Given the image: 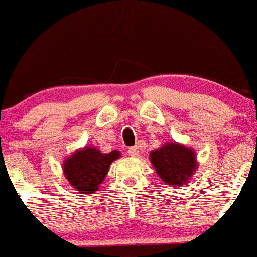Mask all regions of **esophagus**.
<instances>
[{"label":"esophagus","instance_id":"34e87169","mask_svg":"<svg viewBox=\"0 0 257 257\" xmlns=\"http://www.w3.org/2000/svg\"><path fill=\"white\" fill-rule=\"evenodd\" d=\"M127 153H128V156H132V157H136V156L140 153L139 147H137V146L128 147V148H127Z\"/></svg>","mask_w":257,"mask_h":257}]
</instances>
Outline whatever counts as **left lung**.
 <instances>
[{
	"label": "left lung",
	"instance_id": "8db88e82",
	"mask_svg": "<svg viewBox=\"0 0 257 257\" xmlns=\"http://www.w3.org/2000/svg\"><path fill=\"white\" fill-rule=\"evenodd\" d=\"M151 162L158 176L169 186H184L197 168L195 153L192 148L169 142L151 152Z\"/></svg>",
	"mask_w": 257,
	"mask_h": 257
}]
</instances>
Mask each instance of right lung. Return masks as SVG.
<instances>
[{
    "label": "right lung",
    "instance_id": "1",
    "mask_svg": "<svg viewBox=\"0 0 257 257\" xmlns=\"http://www.w3.org/2000/svg\"><path fill=\"white\" fill-rule=\"evenodd\" d=\"M120 157L118 151L101 153L95 147L79 150L64 162V174L69 183L81 194L96 192L109 172L111 163Z\"/></svg>",
    "mask_w": 257,
    "mask_h": 257
}]
</instances>
